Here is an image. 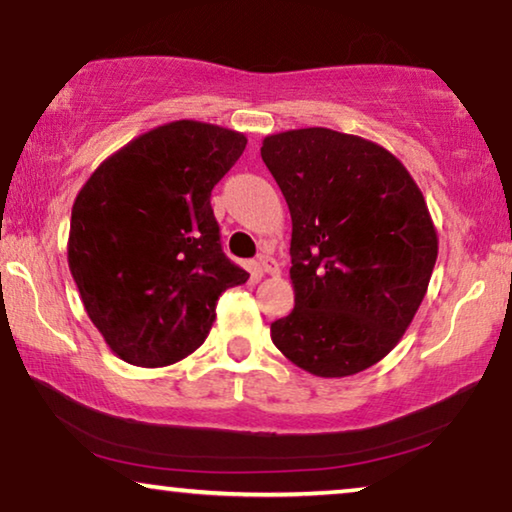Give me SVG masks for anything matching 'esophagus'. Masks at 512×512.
<instances>
[{
	"label": "esophagus",
	"mask_w": 512,
	"mask_h": 512,
	"mask_svg": "<svg viewBox=\"0 0 512 512\" xmlns=\"http://www.w3.org/2000/svg\"><path fill=\"white\" fill-rule=\"evenodd\" d=\"M260 269L264 274H271V276L281 274V267H278V262L271 255H260Z\"/></svg>",
	"instance_id": "1"
}]
</instances>
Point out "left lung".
<instances>
[{
    "label": "left lung",
    "mask_w": 512,
    "mask_h": 512,
    "mask_svg": "<svg viewBox=\"0 0 512 512\" xmlns=\"http://www.w3.org/2000/svg\"><path fill=\"white\" fill-rule=\"evenodd\" d=\"M262 161L292 217L295 309L271 339L316 377L363 372L393 351L428 290L438 234L424 194L388 149L330 128L267 135Z\"/></svg>",
    "instance_id": "obj_1"
}]
</instances>
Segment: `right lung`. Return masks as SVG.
<instances>
[{
    "mask_svg": "<svg viewBox=\"0 0 512 512\" xmlns=\"http://www.w3.org/2000/svg\"><path fill=\"white\" fill-rule=\"evenodd\" d=\"M245 145L203 121L163 124L102 161L74 199L67 264L88 318L126 363L187 358L222 292L248 281L222 252L210 206Z\"/></svg>",
    "mask_w": 512,
    "mask_h": 512,
    "instance_id": "right-lung-1",
    "label": "right lung"
}]
</instances>
